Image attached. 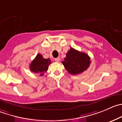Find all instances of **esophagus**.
Returning a JSON list of instances; mask_svg holds the SVG:
<instances>
[{
  "label": "esophagus",
  "mask_w": 122,
  "mask_h": 122,
  "mask_svg": "<svg viewBox=\"0 0 122 122\" xmlns=\"http://www.w3.org/2000/svg\"><path fill=\"white\" fill-rule=\"evenodd\" d=\"M55 61H56V62H59V61H60V58L59 57L56 58H55Z\"/></svg>",
  "instance_id": "1"
}]
</instances>
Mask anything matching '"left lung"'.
Masks as SVG:
<instances>
[{"instance_id": "8db88e82", "label": "left lung", "mask_w": 122, "mask_h": 122, "mask_svg": "<svg viewBox=\"0 0 122 122\" xmlns=\"http://www.w3.org/2000/svg\"><path fill=\"white\" fill-rule=\"evenodd\" d=\"M90 57L86 53L71 48L62 62L65 68L73 75L80 74L86 70L91 64Z\"/></svg>"}]
</instances>
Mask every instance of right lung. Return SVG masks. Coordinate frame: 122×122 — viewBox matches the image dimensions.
I'll list each match as a JSON object with an SVG mask.
<instances>
[{
  "label": "right lung",
  "instance_id": "right-lung-1",
  "mask_svg": "<svg viewBox=\"0 0 122 122\" xmlns=\"http://www.w3.org/2000/svg\"><path fill=\"white\" fill-rule=\"evenodd\" d=\"M51 63L50 59L43 58V55L38 54L30 64V69L33 73H39L40 76H43L47 71Z\"/></svg>",
  "mask_w": 122,
  "mask_h": 122
}]
</instances>
